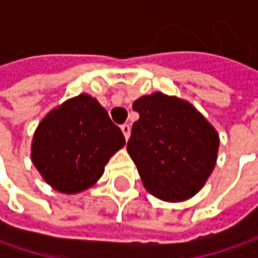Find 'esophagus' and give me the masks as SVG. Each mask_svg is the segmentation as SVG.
Instances as JSON below:
<instances>
[{
  "label": "esophagus",
  "instance_id": "1",
  "mask_svg": "<svg viewBox=\"0 0 258 258\" xmlns=\"http://www.w3.org/2000/svg\"><path fill=\"white\" fill-rule=\"evenodd\" d=\"M120 129H122V132H123L124 138L127 139V138H129V135H131V126H129V124H122V126H120Z\"/></svg>",
  "mask_w": 258,
  "mask_h": 258
}]
</instances>
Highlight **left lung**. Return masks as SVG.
Segmentation results:
<instances>
[{
	"mask_svg": "<svg viewBox=\"0 0 258 258\" xmlns=\"http://www.w3.org/2000/svg\"><path fill=\"white\" fill-rule=\"evenodd\" d=\"M127 152L149 192L183 201L198 192L213 172L220 139L192 104L162 93L138 99Z\"/></svg>",
	"mask_w": 258,
	"mask_h": 258,
	"instance_id": "1",
	"label": "left lung"
}]
</instances>
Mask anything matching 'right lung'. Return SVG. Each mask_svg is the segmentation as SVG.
I'll return each instance as SVG.
<instances>
[{"label":"right lung","mask_w":258,"mask_h":258,"mask_svg":"<svg viewBox=\"0 0 258 258\" xmlns=\"http://www.w3.org/2000/svg\"><path fill=\"white\" fill-rule=\"evenodd\" d=\"M124 145L122 131L89 94L67 100L38 124L31 158L45 182L64 194L92 186Z\"/></svg>","instance_id":"add662e5"}]
</instances>
